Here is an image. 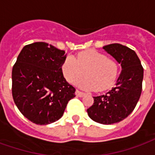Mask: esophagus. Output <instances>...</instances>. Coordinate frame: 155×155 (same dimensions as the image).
<instances>
[{
    "label": "esophagus",
    "instance_id": "obj_1",
    "mask_svg": "<svg viewBox=\"0 0 155 155\" xmlns=\"http://www.w3.org/2000/svg\"><path fill=\"white\" fill-rule=\"evenodd\" d=\"M75 95L78 96V97H82V96H84V92H82V91H78V90H76V91H75Z\"/></svg>",
    "mask_w": 155,
    "mask_h": 155
}]
</instances>
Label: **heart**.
<instances>
[{
  "instance_id": "obj_1",
  "label": "heart",
  "mask_w": 155,
  "mask_h": 155,
  "mask_svg": "<svg viewBox=\"0 0 155 155\" xmlns=\"http://www.w3.org/2000/svg\"><path fill=\"white\" fill-rule=\"evenodd\" d=\"M65 80L74 84L84 74L86 77L79 81V85L86 90L103 91L113 85L119 67L114 61L95 51H82L74 58L68 56L61 65Z\"/></svg>"
}]
</instances>
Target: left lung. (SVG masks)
Instances as JSON below:
<instances>
[{
  "instance_id": "1",
  "label": "left lung",
  "mask_w": 155,
  "mask_h": 155,
  "mask_svg": "<svg viewBox=\"0 0 155 155\" xmlns=\"http://www.w3.org/2000/svg\"><path fill=\"white\" fill-rule=\"evenodd\" d=\"M103 48L121 64L122 71L115 87L93 97L94 103L87 113L97 123L111 124L124 120L134 110L142 91L143 69L136 53L125 45L115 43Z\"/></svg>"
}]
</instances>
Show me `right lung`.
<instances>
[{
	"label": "right lung",
	"mask_w": 155,
	"mask_h": 155,
	"mask_svg": "<svg viewBox=\"0 0 155 155\" xmlns=\"http://www.w3.org/2000/svg\"><path fill=\"white\" fill-rule=\"evenodd\" d=\"M66 54L45 42L27 45L12 69V96L25 118L36 124L61 119L74 89L63 76Z\"/></svg>",
	"instance_id": "obj_1"
}]
</instances>
